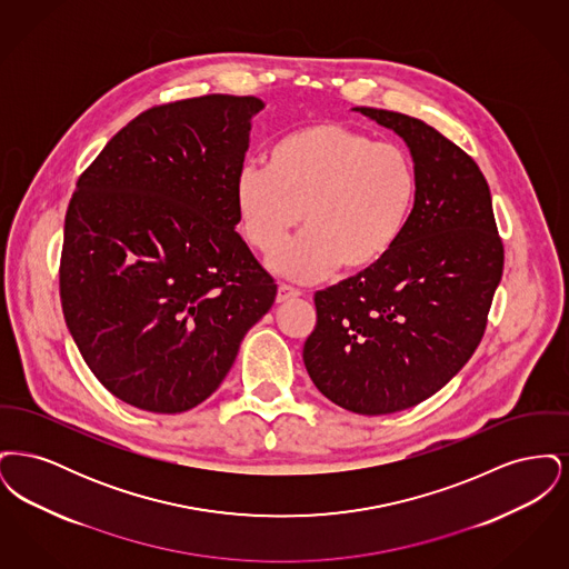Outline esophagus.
Returning <instances> with one entry per match:
<instances>
[{"label":"esophagus","instance_id":"obj_1","mask_svg":"<svg viewBox=\"0 0 569 569\" xmlns=\"http://www.w3.org/2000/svg\"><path fill=\"white\" fill-rule=\"evenodd\" d=\"M300 297V290L292 288V286H286V283H279L277 288V302H286V300H292V298Z\"/></svg>","mask_w":569,"mask_h":569}]
</instances>
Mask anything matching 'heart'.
Instances as JSON below:
<instances>
[{
  "instance_id": "heart-1",
  "label": "heart",
  "mask_w": 569,
  "mask_h": 569,
  "mask_svg": "<svg viewBox=\"0 0 569 569\" xmlns=\"http://www.w3.org/2000/svg\"><path fill=\"white\" fill-rule=\"evenodd\" d=\"M416 196L418 170L403 147L337 121L277 138L264 168L244 166L234 183L253 249L269 256L302 221L305 232L271 258L272 271L295 281L378 267L403 239Z\"/></svg>"
}]
</instances>
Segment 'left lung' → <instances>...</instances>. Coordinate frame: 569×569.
Here are the masks:
<instances>
[{
    "instance_id": "left-lung-1",
    "label": "left lung",
    "mask_w": 569,
    "mask_h": 569,
    "mask_svg": "<svg viewBox=\"0 0 569 569\" xmlns=\"http://www.w3.org/2000/svg\"><path fill=\"white\" fill-rule=\"evenodd\" d=\"M401 136L418 170L406 234L378 267L316 292L302 348L316 388L362 416L433 397L476 352L503 272V243L478 163L425 121L356 109Z\"/></svg>"
}]
</instances>
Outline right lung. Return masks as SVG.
<instances>
[{"instance_id":"obj_1","label":"right lung","mask_w":569,"mask_h":569,"mask_svg":"<svg viewBox=\"0 0 569 569\" xmlns=\"http://www.w3.org/2000/svg\"><path fill=\"white\" fill-rule=\"evenodd\" d=\"M253 96L140 112L84 170L63 226L59 295L87 367L117 399L181 413L228 376L277 286L237 232Z\"/></svg>"}]
</instances>
